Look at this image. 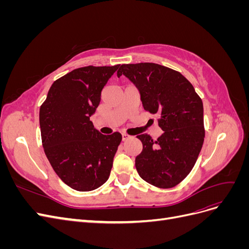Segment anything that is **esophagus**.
Here are the masks:
<instances>
[{"mask_svg": "<svg viewBox=\"0 0 249 249\" xmlns=\"http://www.w3.org/2000/svg\"><path fill=\"white\" fill-rule=\"evenodd\" d=\"M130 138H131L130 135H127L125 133H123V141H126L127 139H130Z\"/></svg>", "mask_w": 249, "mask_h": 249, "instance_id": "esophagus-1", "label": "esophagus"}]
</instances>
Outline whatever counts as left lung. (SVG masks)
Instances as JSON below:
<instances>
[{
  "mask_svg": "<svg viewBox=\"0 0 249 249\" xmlns=\"http://www.w3.org/2000/svg\"><path fill=\"white\" fill-rule=\"evenodd\" d=\"M136 86L144 110L159 114L163 134L156 141L138 135L142 152L135 159L138 175L158 188H172L189 175L205 139L202 101L182 73L156 63L123 64L117 77Z\"/></svg>",
  "mask_w": 249,
  "mask_h": 249,
  "instance_id": "obj_1",
  "label": "left lung"
}]
</instances>
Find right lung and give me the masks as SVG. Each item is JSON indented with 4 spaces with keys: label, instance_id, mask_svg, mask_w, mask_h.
<instances>
[{
    "label": "right lung",
    "instance_id": "obj_1",
    "mask_svg": "<svg viewBox=\"0 0 249 249\" xmlns=\"http://www.w3.org/2000/svg\"><path fill=\"white\" fill-rule=\"evenodd\" d=\"M119 65L85 66L56 80L39 110L44 153L63 182L91 191L109 178L122 134L103 135L90 122L102 90Z\"/></svg>",
    "mask_w": 249,
    "mask_h": 249
}]
</instances>
